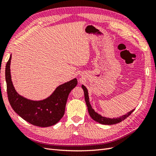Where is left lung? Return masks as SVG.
<instances>
[{"label": "left lung", "instance_id": "1", "mask_svg": "<svg viewBox=\"0 0 156 156\" xmlns=\"http://www.w3.org/2000/svg\"><path fill=\"white\" fill-rule=\"evenodd\" d=\"M82 88L84 90V98H85V101H86V104H87V106L88 107V111L89 112V115L91 117V118L94 120L95 121H97L99 123L103 124V125H114V124H117L118 122H120L122 121L125 120V119L128 117L129 115H130L132 112L134 111L135 109H133V110L131 111L130 112H127L126 115H124L122 116H121V117H117V118H113V119H110V118H107V117H102L101 115H98L97 112H96L94 110L92 107H91V105L90 104V101H89V97H88V92L87 88H86L84 85H82Z\"/></svg>", "mask_w": 156, "mask_h": 156}]
</instances>
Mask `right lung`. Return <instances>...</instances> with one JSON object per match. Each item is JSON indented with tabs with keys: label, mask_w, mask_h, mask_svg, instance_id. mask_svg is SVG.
I'll return each mask as SVG.
<instances>
[{
	"label": "right lung",
	"mask_w": 156,
	"mask_h": 156,
	"mask_svg": "<svg viewBox=\"0 0 156 156\" xmlns=\"http://www.w3.org/2000/svg\"><path fill=\"white\" fill-rule=\"evenodd\" d=\"M11 59V55L6 65L5 78L9 101L13 110L24 120L38 127H46L57 123L64 115L68 95L77 85V79L59 86L45 100H29L20 96L13 87L10 72Z\"/></svg>",
	"instance_id": "right-lung-1"
}]
</instances>
